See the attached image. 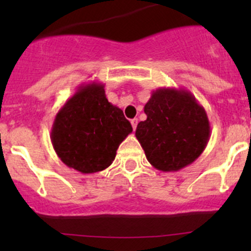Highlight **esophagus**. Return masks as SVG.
Instances as JSON below:
<instances>
[{
	"label": "esophagus",
	"mask_w": 251,
	"mask_h": 251,
	"mask_svg": "<svg viewBox=\"0 0 251 251\" xmlns=\"http://www.w3.org/2000/svg\"><path fill=\"white\" fill-rule=\"evenodd\" d=\"M137 124H138L137 119H132V120H131V125H132L133 130H136V127H137Z\"/></svg>",
	"instance_id": "obj_1"
}]
</instances>
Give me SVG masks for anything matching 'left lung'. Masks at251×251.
Wrapping results in <instances>:
<instances>
[{
	"label": "left lung",
	"instance_id": "obj_1",
	"mask_svg": "<svg viewBox=\"0 0 251 251\" xmlns=\"http://www.w3.org/2000/svg\"><path fill=\"white\" fill-rule=\"evenodd\" d=\"M144 113L147 119L138 123L136 138L156 170H181L206 148L211 132L209 119L189 91L158 88L144 105Z\"/></svg>",
	"mask_w": 251,
	"mask_h": 251
}]
</instances>
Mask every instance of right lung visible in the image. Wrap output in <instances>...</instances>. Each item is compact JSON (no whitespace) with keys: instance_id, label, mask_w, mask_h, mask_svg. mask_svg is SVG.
<instances>
[{"instance_id":"right-lung-1","label":"right lung","mask_w":251,"mask_h":251,"mask_svg":"<svg viewBox=\"0 0 251 251\" xmlns=\"http://www.w3.org/2000/svg\"><path fill=\"white\" fill-rule=\"evenodd\" d=\"M131 132L123 110L108 102L104 85L91 81L77 87L58 111L50 141L68 168L95 174L111 165L119 146Z\"/></svg>"}]
</instances>
